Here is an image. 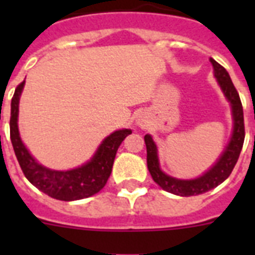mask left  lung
Segmentation results:
<instances>
[{"mask_svg": "<svg viewBox=\"0 0 255 255\" xmlns=\"http://www.w3.org/2000/svg\"><path fill=\"white\" fill-rule=\"evenodd\" d=\"M210 62L213 65L214 77L218 81V85L225 94L226 99L230 102L232 106V114H233L234 127L233 135L230 139L225 152L222 153L218 161L210 168L206 173L201 177L194 178V180H177V178L170 177L160 169L159 157H157V148L155 141L152 140L149 135L144 136V141L147 145V165L148 170L151 173L152 178L156 184H159L164 190L169 193L177 194V196H196V194L205 193L208 190L213 189L221 182H224L229 177L234 165L237 163L240 153H241L244 140H245V123H244V110L242 103L238 95L237 90L234 87L233 82L230 79L229 74L218 62L213 58H210Z\"/></svg>", "mask_w": 255, "mask_h": 255, "instance_id": "8db88e82", "label": "left lung"}]
</instances>
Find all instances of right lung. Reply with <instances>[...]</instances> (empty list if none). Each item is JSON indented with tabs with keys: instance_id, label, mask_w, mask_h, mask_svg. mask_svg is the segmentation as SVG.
I'll return each mask as SVG.
<instances>
[{
	"instance_id": "obj_1",
	"label": "right lung",
	"mask_w": 255,
	"mask_h": 255,
	"mask_svg": "<svg viewBox=\"0 0 255 255\" xmlns=\"http://www.w3.org/2000/svg\"><path fill=\"white\" fill-rule=\"evenodd\" d=\"M23 85L25 81L17 86L11 98L10 140L25 177L41 192L61 201L82 200L98 193L100 189H103L111 174L112 164L115 160L118 148L122 141L131 133V129H120L107 136L103 143L100 144L94 157L81 168L66 172L47 169L34 160L19 137L17 124L18 104Z\"/></svg>"
}]
</instances>
